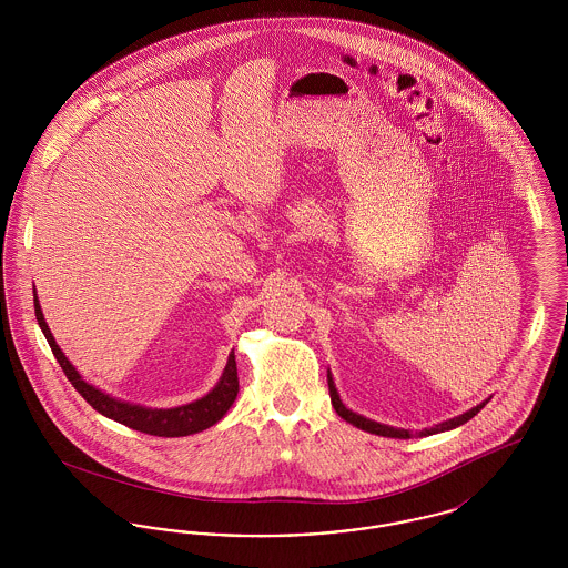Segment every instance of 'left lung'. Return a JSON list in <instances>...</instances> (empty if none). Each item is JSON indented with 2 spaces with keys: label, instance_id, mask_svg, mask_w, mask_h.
I'll use <instances>...</instances> for the list:
<instances>
[{
  "label": "left lung",
  "instance_id": "obj_1",
  "mask_svg": "<svg viewBox=\"0 0 568 568\" xmlns=\"http://www.w3.org/2000/svg\"><path fill=\"white\" fill-rule=\"evenodd\" d=\"M327 387H329V400H332V406H334V410L345 419V422H349L353 424L355 428H359V430H366V433L378 434V436H389V438H410L413 433H408V430H398V428H389V426H383V424H377V422H373V419H366V417H362V415H357V413H353L349 410L347 406L343 405V400H341V396H338V392H336V385H334V381L332 377L327 375ZM486 403H481V405L475 406V408H470V410H466V413H462L458 417H454V419H449V422H443V424H438V426H434L430 430H424V433H419V436H428V434L436 433H445V430H452V428H458L462 424H466L468 419H473Z\"/></svg>",
  "mask_w": 568,
  "mask_h": 568
}]
</instances>
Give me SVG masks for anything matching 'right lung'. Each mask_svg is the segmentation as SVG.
I'll use <instances>...</instances> for the list:
<instances>
[{
	"mask_svg": "<svg viewBox=\"0 0 568 568\" xmlns=\"http://www.w3.org/2000/svg\"><path fill=\"white\" fill-rule=\"evenodd\" d=\"M33 306H36V320L42 327L61 371L65 373L68 381L74 385V389L98 413H102L104 417L114 419V422H119V424H123L132 430L151 434V436H190V434L202 433V430H206V428L216 424L227 413V408L234 405V400L239 396V371H236V357L232 352L230 353V359H227V366L223 371V377L216 383L215 389L211 394H206L204 398L191 403V405L176 406V408H144V406L130 405V403H121L116 398H110L109 394H104V392L95 389L93 385H89L87 381H82L81 375L77 373V368L68 362V357L57 347L53 334L44 322L38 297H33Z\"/></svg>",
	"mask_w": 568,
	"mask_h": 568,
	"instance_id": "obj_1",
	"label": "right lung"
}]
</instances>
